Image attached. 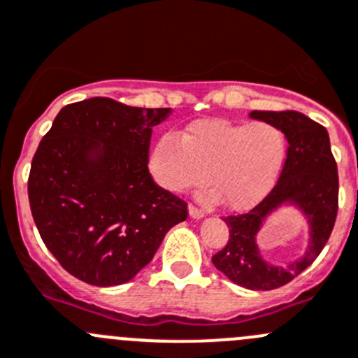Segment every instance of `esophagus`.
<instances>
[{
	"instance_id": "1",
	"label": "esophagus",
	"mask_w": 358,
	"mask_h": 358,
	"mask_svg": "<svg viewBox=\"0 0 358 358\" xmlns=\"http://www.w3.org/2000/svg\"><path fill=\"white\" fill-rule=\"evenodd\" d=\"M188 210H189V216H192L193 220H200V217H203V210H200L199 207L192 206V203L188 206Z\"/></svg>"
}]
</instances>
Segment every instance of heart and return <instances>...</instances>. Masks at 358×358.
I'll return each instance as SVG.
<instances>
[{
  "mask_svg": "<svg viewBox=\"0 0 358 358\" xmlns=\"http://www.w3.org/2000/svg\"><path fill=\"white\" fill-rule=\"evenodd\" d=\"M287 156V141L275 124L200 119L182 137L165 134L149 156L151 176L172 193L213 182L203 192L209 202L223 199L236 210L260 203L279 179Z\"/></svg>",
  "mask_w": 358,
  "mask_h": 358,
  "instance_id": "obj_1",
  "label": "heart"
}]
</instances>
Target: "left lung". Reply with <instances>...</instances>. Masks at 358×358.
<instances>
[{
	"label": "left lung",
	"instance_id": "1",
	"mask_svg": "<svg viewBox=\"0 0 358 358\" xmlns=\"http://www.w3.org/2000/svg\"><path fill=\"white\" fill-rule=\"evenodd\" d=\"M250 115L283 131L288 141L287 158L275 186L258 206L246 214L224 217L230 237L213 257V264L239 287L274 290L308 268L329 241L338 216V165L327 130L308 115L297 110H253ZM283 203L299 206L308 217L310 246L301 261L275 268L261 258L256 234L268 214Z\"/></svg>",
	"mask_w": 358,
	"mask_h": 358
}]
</instances>
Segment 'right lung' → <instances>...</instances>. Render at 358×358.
Returning a JSON list of instances; mask_svg holds the SVG:
<instances>
[{"instance_id":"obj_1","label":"right lung","mask_w":358,"mask_h":358,"mask_svg":"<svg viewBox=\"0 0 358 358\" xmlns=\"http://www.w3.org/2000/svg\"><path fill=\"white\" fill-rule=\"evenodd\" d=\"M170 108L90 98L59 110L33 156L28 196L47 250L84 283H128L188 206L149 173L152 128Z\"/></svg>"}]
</instances>
